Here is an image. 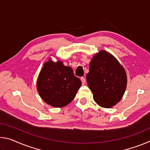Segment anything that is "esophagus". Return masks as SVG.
<instances>
[{
	"label": "esophagus",
	"mask_w": 150,
	"mask_h": 150,
	"mask_svg": "<svg viewBox=\"0 0 150 150\" xmlns=\"http://www.w3.org/2000/svg\"><path fill=\"white\" fill-rule=\"evenodd\" d=\"M81 81H82V84H83V85H85V83H86L85 78V77H81Z\"/></svg>",
	"instance_id": "34e87169"
}]
</instances>
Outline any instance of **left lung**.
I'll use <instances>...</instances> for the list:
<instances>
[{"instance_id": "1", "label": "left lung", "mask_w": 150, "mask_h": 150, "mask_svg": "<svg viewBox=\"0 0 150 150\" xmlns=\"http://www.w3.org/2000/svg\"><path fill=\"white\" fill-rule=\"evenodd\" d=\"M86 79L94 100L103 108L116 105L122 98L127 86V75L123 66L105 50L94 55Z\"/></svg>"}]
</instances>
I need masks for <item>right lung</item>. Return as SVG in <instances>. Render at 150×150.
I'll return each mask as SVG.
<instances>
[{
	"instance_id": "1",
	"label": "right lung",
	"mask_w": 150,
	"mask_h": 150,
	"mask_svg": "<svg viewBox=\"0 0 150 150\" xmlns=\"http://www.w3.org/2000/svg\"><path fill=\"white\" fill-rule=\"evenodd\" d=\"M81 84L80 79L74 75L71 67L63 65L62 61L54 62L50 58L39 73L36 88L45 103L62 108L74 99Z\"/></svg>"
}]
</instances>
